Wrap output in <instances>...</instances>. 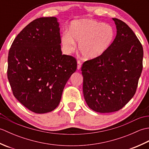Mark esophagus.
<instances>
[{"instance_id": "obj_1", "label": "esophagus", "mask_w": 149, "mask_h": 149, "mask_svg": "<svg viewBox=\"0 0 149 149\" xmlns=\"http://www.w3.org/2000/svg\"><path fill=\"white\" fill-rule=\"evenodd\" d=\"M81 63L80 61H77V70H79L81 68Z\"/></svg>"}]
</instances>
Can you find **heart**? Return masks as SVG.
Segmentation results:
<instances>
[{
	"mask_svg": "<svg viewBox=\"0 0 149 149\" xmlns=\"http://www.w3.org/2000/svg\"><path fill=\"white\" fill-rule=\"evenodd\" d=\"M115 38L113 27L101 22L81 19L72 22L68 33L63 34L61 43L66 53L75 50V43L81 56L86 59H94L105 54Z\"/></svg>",
	"mask_w": 149,
	"mask_h": 149,
	"instance_id": "heart-1",
	"label": "heart"
}]
</instances>
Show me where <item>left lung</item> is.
I'll use <instances>...</instances> for the list:
<instances>
[{
	"label": "left lung",
	"mask_w": 149,
	"mask_h": 149,
	"mask_svg": "<svg viewBox=\"0 0 149 149\" xmlns=\"http://www.w3.org/2000/svg\"><path fill=\"white\" fill-rule=\"evenodd\" d=\"M112 20L116 35L111 46L81 67L85 101L91 109L102 113L117 111L133 97L143 68L140 41L125 22Z\"/></svg>",
	"instance_id": "8db88e82"
}]
</instances>
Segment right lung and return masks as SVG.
I'll use <instances>...</instances> for the list:
<instances>
[{
  "label": "right lung",
  "instance_id": "1",
  "mask_svg": "<svg viewBox=\"0 0 149 149\" xmlns=\"http://www.w3.org/2000/svg\"><path fill=\"white\" fill-rule=\"evenodd\" d=\"M56 17L31 22L15 38L8 54V78L15 97L43 114L59 104L63 89L76 71L74 57L62 54Z\"/></svg>",
  "mask_w": 149,
  "mask_h": 149
}]
</instances>
